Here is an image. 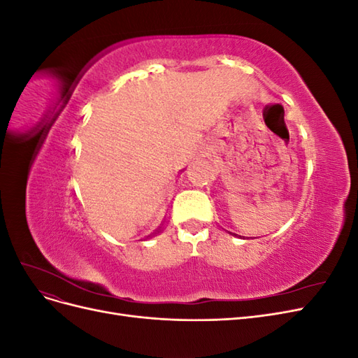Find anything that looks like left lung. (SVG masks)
I'll use <instances>...</instances> for the list:
<instances>
[{
	"instance_id": "1",
	"label": "left lung",
	"mask_w": 358,
	"mask_h": 358,
	"mask_svg": "<svg viewBox=\"0 0 358 358\" xmlns=\"http://www.w3.org/2000/svg\"><path fill=\"white\" fill-rule=\"evenodd\" d=\"M231 234H233V233H231Z\"/></svg>"
}]
</instances>
